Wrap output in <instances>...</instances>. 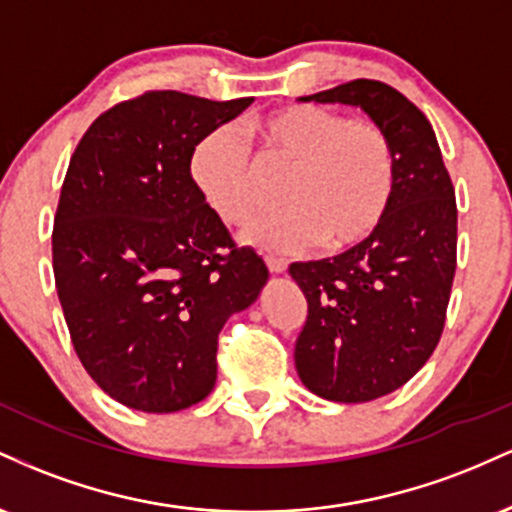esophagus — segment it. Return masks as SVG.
<instances>
[{"mask_svg":"<svg viewBox=\"0 0 512 512\" xmlns=\"http://www.w3.org/2000/svg\"><path fill=\"white\" fill-rule=\"evenodd\" d=\"M264 262H267L269 272H272V274H281V272H286V267H289V262L281 260V257H272V255L264 257Z\"/></svg>","mask_w":512,"mask_h":512,"instance_id":"obj_1","label":"esophagus"}]
</instances>
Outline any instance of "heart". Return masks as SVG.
Here are the masks:
<instances>
[{"instance_id": "b5f03b06", "label": "heart", "mask_w": 512, "mask_h": 512, "mask_svg": "<svg viewBox=\"0 0 512 512\" xmlns=\"http://www.w3.org/2000/svg\"><path fill=\"white\" fill-rule=\"evenodd\" d=\"M264 170L286 173L281 199L289 207L264 216L250 243L298 250L317 240L339 252L373 236L390 211L397 154L373 120H351L317 105H289L250 125ZM192 175L209 207L226 223L245 226L267 204L262 170L231 127L209 132L192 156Z\"/></svg>"}]
</instances>
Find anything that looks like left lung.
<instances>
[{
  "label": "left lung",
  "instance_id": "1",
  "mask_svg": "<svg viewBox=\"0 0 512 512\" xmlns=\"http://www.w3.org/2000/svg\"><path fill=\"white\" fill-rule=\"evenodd\" d=\"M301 101L366 110L390 134L397 187L373 236L289 272L308 301L296 339L303 385L332 402L395 392L440 342L457 267L455 187L431 122L397 88L354 79Z\"/></svg>",
  "mask_w": 512,
  "mask_h": 512
}]
</instances>
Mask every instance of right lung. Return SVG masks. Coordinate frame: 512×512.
Wrapping results in <instances>:
<instances>
[{
    "instance_id": "1",
    "label": "right lung",
    "mask_w": 512,
    "mask_h": 512,
    "mask_svg": "<svg viewBox=\"0 0 512 512\" xmlns=\"http://www.w3.org/2000/svg\"><path fill=\"white\" fill-rule=\"evenodd\" d=\"M252 98L146 91L86 129L64 175L52 269L74 351L125 407L168 414L216 383L226 320L267 284L192 178L197 144Z\"/></svg>"
}]
</instances>
